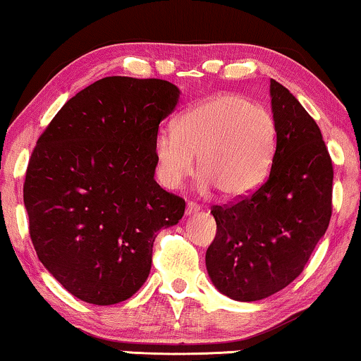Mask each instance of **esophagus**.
<instances>
[{
    "label": "esophagus",
    "mask_w": 361,
    "mask_h": 361,
    "mask_svg": "<svg viewBox=\"0 0 361 361\" xmlns=\"http://www.w3.org/2000/svg\"><path fill=\"white\" fill-rule=\"evenodd\" d=\"M201 211V206H199V204H195V202H192V201H189L188 202V209H185V214H195V212H199Z\"/></svg>",
    "instance_id": "obj_1"
}]
</instances>
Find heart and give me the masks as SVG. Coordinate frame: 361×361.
I'll return each instance as SVG.
<instances>
[{
  "label": "heart",
  "mask_w": 361,
  "mask_h": 361,
  "mask_svg": "<svg viewBox=\"0 0 361 361\" xmlns=\"http://www.w3.org/2000/svg\"><path fill=\"white\" fill-rule=\"evenodd\" d=\"M276 144V123L264 106L234 93L216 95L192 106L164 128L154 144L157 177L166 188H179L195 169L202 185H216L228 197L251 192L268 172Z\"/></svg>",
  "instance_id": "heart-1"
}]
</instances>
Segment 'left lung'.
<instances>
[{"label":"left lung","instance_id":"obj_1","mask_svg":"<svg viewBox=\"0 0 361 361\" xmlns=\"http://www.w3.org/2000/svg\"><path fill=\"white\" fill-rule=\"evenodd\" d=\"M276 149L255 190L211 209L217 224L206 266L238 301L281 291L303 273L331 219L333 164L322 130L286 87L271 80Z\"/></svg>","mask_w":361,"mask_h":361}]
</instances>
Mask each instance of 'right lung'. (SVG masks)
<instances>
[{
	"label": "right lung",
	"mask_w": 361,
	"mask_h": 361,
	"mask_svg": "<svg viewBox=\"0 0 361 361\" xmlns=\"http://www.w3.org/2000/svg\"><path fill=\"white\" fill-rule=\"evenodd\" d=\"M179 88L106 77L72 97L39 135L23 201L38 259L78 300L115 305L149 278L157 233L185 201L155 182L159 123Z\"/></svg>",
	"instance_id": "obj_1"
}]
</instances>
